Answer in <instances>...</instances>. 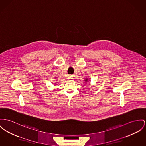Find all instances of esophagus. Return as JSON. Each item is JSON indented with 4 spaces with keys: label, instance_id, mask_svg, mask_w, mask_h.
I'll return each mask as SVG.
<instances>
[{
    "label": "esophagus",
    "instance_id": "1",
    "mask_svg": "<svg viewBox=\"0 0 146 146\" xmlns=\"http://www.w3.org/2000/svg\"><path fill=\"white\" fill-rule=\"evenodd\" d=\"M68 79H69V80H72V79H73V76H69V77H68Z\"/></svg>",
    "mask_w": 146,
    "mask_h": 146
}]
</instances>
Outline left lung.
Segmentation results:
<instances>
[{
  "label": "left lung",
  "mask_w": 146,
  "mask_h": 146,
  "mask_svg": "<svg viewBox=\"0 0 146 146\" xmlns=\"http://www.w3.org/2000/svg\"><path fill=\"white\" fill-rule=\"evenodd\" d=\"M85 81H87V80H85Z\"/></svg>",
  "instance_id": "obj_1"
}]
</instances>
